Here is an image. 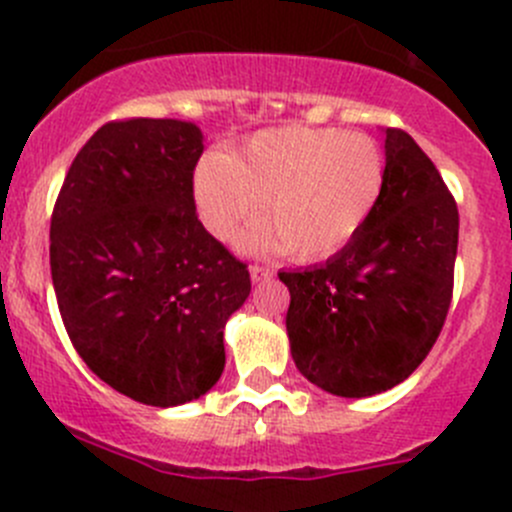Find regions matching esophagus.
I'll list each match as a JSON object with an SVG mask.
<instances>
[{"label":"esophagus","mask_w":512,"mask_h":512,"mask_svg":"<svg viewBox=\"0 0 512 512\" xmlns=\"http://www.w3.org/2000/svg\"><path fill=\"white\" fill-rule=\"evenodd\" d=\"M275 275V270H272V267H267V265H250V280L255 282H265V280H270V277Z\"/></svg>","instance_id":"1"}]
</instances>
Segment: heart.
Returning a JSON list of instances; mask_svg holds the SVG:
<instances>
[{
  "label": "heart",
  "instance_id": "heart-1",
  "mask_svg": "<svg viewBox=\"0 0 512 512\" xmlns=\"http://www.w3.org/2000/svg\"><path fill=\"white\" fill-rule=\"evenodd\" d=\"M386 183L379 141L342 128L280 126L230 151L208 153L193 173V200L205 230L232 245L266 203L265 223L247 250H282L312 262L344 250L364 230Z\"/></svg>",
  "mask_w": 512,
  "mask_h": 512
}]
</instances>
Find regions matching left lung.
<instances>
[{
    "mask_svg": "<svg viewBox=\"0 0 512 512\" xmlns=\"http://www.w3.org/2000/svg\"><path fill=\"white\" fill-rule=\"evenodd\" d=\"M384 136V193L364 230L324 265L280 272L294 364L344 399L409 379L436 344L453 294L456 200L409 133Z\"/></svg>",
    "mask_w": 512,
    "mask_h": 512,
    "instance_id": "8db88e82",
    "label": "left lung"
}]
</instances>
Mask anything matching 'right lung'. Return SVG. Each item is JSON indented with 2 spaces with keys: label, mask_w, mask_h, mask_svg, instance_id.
<instances>
[{
  "label": "right lung",
  "mask_w": 512,
  "mask_h": 512,
  "mask_svg": "<svg viewBox=\"0 0 512 512\" xmlns=\"http://www.w3.org/2000/svg\"><path fill=\"white\" fill-rule=\"evenodd\" d=\"M203 133L175 118L101 126L51 215V280L71 344L146 406L200 399L225 369L223 329L250 272L195 215Z\"/></svg>",
  "instance_id": "1"
}]
</instances>
